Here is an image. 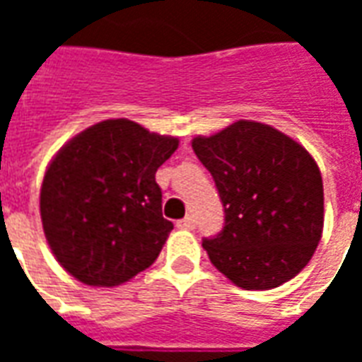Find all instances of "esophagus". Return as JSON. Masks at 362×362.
<instances>
[{
	"instance_id": "obj_1",
	"label": "esophagus",
	"mask_w": 362,
	"mask_h": 362,
	"mask_svg": "<svg viewBox=\"0 0 362 362\" xmlns=\"http://www.w3.org/2000/svg\"><path fill=\"white\" fill-rule=\"evenodd\" d=\"M176 227L192 230V228H196V221H194V217H184V219H180L178 223H176Z\"/></svg>"
}]
</instances>
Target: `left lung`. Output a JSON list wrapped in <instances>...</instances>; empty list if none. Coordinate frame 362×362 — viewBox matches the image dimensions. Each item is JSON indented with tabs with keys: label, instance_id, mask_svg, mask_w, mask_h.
<instances>
[{
	"label": "left lung",
	"instance_id": "1",
	"mask_svg": "<svg viewBox=\"0 0 362 362\" xmlns=\"http://www.w3.org/2000/svg\"><path fill=\"white\" fill-rule=\"evenodd\" d=\"M192 149L225 207L223 230L204 238L213 266L246 291L293 279L310 262L324 228L322 174L310 153L250 119L197 135Z\"/></svg>",
	"mask_w": 362,
	"mask_h": 362
}]
</instances>
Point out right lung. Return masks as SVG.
I'll return each instance as SVG.
<instances>
[{
    "label": "right lung",
    "instance_id": "add662e5",
    "mask_svg": "<svg viewBox=\"0 0 362 362\" xmlns=\"http://www.w3.org/2000/svg\"><path fill=\"white\" fill-rule=\"evenodd\" d=\"M178 139L132 119H104L67 141L44 174L40 217L59 266L114 287L158 258L173 223L155 174Z\"/></svg>",
    "mask_w": 362,
    "mask_h": 362
}]
</instances>
